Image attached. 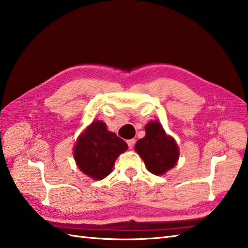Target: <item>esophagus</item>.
Segmentation results:
<instances>
[{
    "label": "esophagus",
    "mask_w": 248,
    "mask_h": 248,
    "mask_svg": "<svg viewBox=\"0 0 248 248\" xmlns=\"http://www.w3.org/2000/svg\"><path fill=\"white\" fill-rule=\"evenodd\" d=\"M135 139H129V140H127V144H128V148L129 149H133L134 148V145H135Z\"/></svg>",
    "instance_id": "34e87169"
}]
</instances>
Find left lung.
I'll use <instances>...</instances> for the list:
<instances>
[{"label": "left lung", "mask_w": 248, "mask_h": 248, "mask_svg": "<svg viewBox=\"0 0 248 248\" xmlns=\"http://www.w3.org/2000/svg\"><path fill=\"white\" fill-rule=\"evenodd\" d=\"M145 136L135 144V151L151 173L163 175L172 169L180 157V150L172 136L167 135L158 121L145 125Z\"/></svg>", "instance_id": "8db88e82"}]
</instances>
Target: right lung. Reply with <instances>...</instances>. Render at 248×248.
<instances>
[{
    "mask_svg": "<svg viewBox=\"0 0 248 248\" xmlns=\"http://www.w3.org/2000/svg\"><path fill=\"white\" fill-rule=\"evenodd\" d=\"M127 148L123 139L108 130L105 122L95 120L78 137L73 154L78 168L99 181L111 173L119 155Z\"/></svg>",
    "mask_w": 248,
    "mask_h": 248,
    "instance_id": "obj_1",
    "label": "right lung"
}]
</instances>
